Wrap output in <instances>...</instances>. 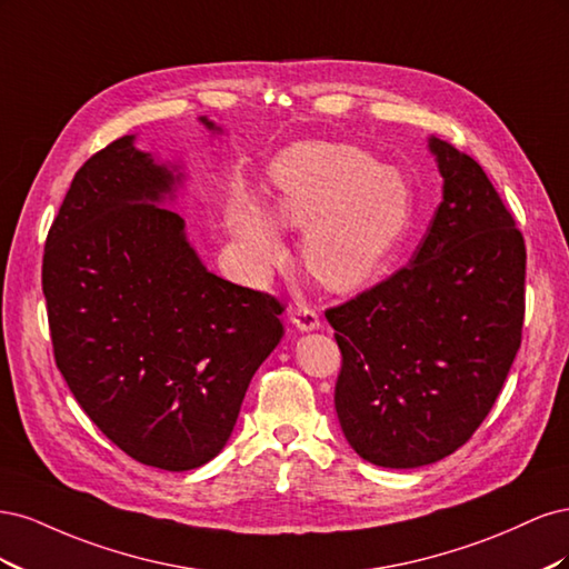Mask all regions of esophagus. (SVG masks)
Instances as JSON below:
<instances>
[{
	"label": "esophagus",
	"mask_w": 569,
	"mask_h": 569,
	"mask_svg": "<svg viewBox=\"0 0 569 569\" xmlns=\"http://www.w3.org/2000/svg\"><path fill=\"white\" fill-rule=\"evenodd\" d=\"M291 325L299 327V330L308 332V330H316L320 327V316L316 313V308L306 306V303H297L291 308Z\"/></svg>",
	"instance_id": "esophagus-1"
}]
</instances>
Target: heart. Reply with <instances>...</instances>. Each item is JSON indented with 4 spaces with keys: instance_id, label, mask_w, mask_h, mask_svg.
Masks as SVG:
<instances>
[{
    "instance_id": "obj_1",
    "label": "heart",
    "mask_w": 569,
    "mask_h": 569,
    "mask_svg": "<svg viewBox=\"0 0 569 569\" xmlns=\"http://www.w3.org/2000/svg\"><path fill=\"white\" fill-rule=\"evenodd\" d=\"M272 184L270 214L282 226L306 228V268L332 291L366 287L410 222L406 178L349 144L308 142L287 149L272 166ZM271 219L244 197L230 209L234 242L258 268L282 258V239Z\"/></svg>"
}]
</instances>
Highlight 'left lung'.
Returning a JSON list of instances; mask_svg holds the SVG:
<instances>
[{"instance_id": "1", "label": "left lung", "mask_w": 569, "mask_h": 569, "mask_svg": "<svg viewBox=\"0 0 569 569\" xmlns=\"http://www.w3.org/2000/svg\"><path fill=\"white\" fill-rule=\"evenodd\" d=\"M443 201L410 263L327 308L341 351L335 408L351 449L420 468L485 422L522 343L525 237L481 166L429 140Z\"/></svg>"}]
</instances>
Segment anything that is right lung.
<instances>
[{"label":"right lung","instance_id":"1","mask_svg":"<svg viewBox=\"0 0 569 569\" xmlns=\"http://www.w3.org/2000/svg\"><path fill=\"white\" fill-rule=\"evenodd\" d=\"M132 142L120 137L76 173L47 234L42 291L80 408L137 462L182 472L228 443L284 335V306L206 270L184 220L157 206L180 176Z\"/></svg>","mask_w":569,"mask_h":569}]
</instances>
